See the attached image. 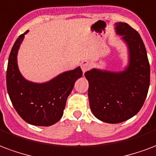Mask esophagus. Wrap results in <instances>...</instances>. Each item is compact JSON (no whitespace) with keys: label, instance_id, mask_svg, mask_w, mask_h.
<instances>
[{"label":"esophagus","instance_id":"34e87169","mask_svg":"<svg viewBox=\"0 0 156 156\" xmlns=\"http://www.w3.org/2000/svg\"><path fill=\"white\" fill-rule=\"evenodd\" d=\"M90 68H91V63H90L88 61L84 60L82 62L81 69H82V70H83V72L85 73L86 71H87V70H88Z\"/></svg>","mask_w":156,"mask_h":156}]
</instances>
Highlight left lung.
I'll return each instance as SVG.
<instances>
[{"label":"left lung","instance_id":"1","mask_svg":"<svg viewBox=\"0 0 156 156\" xmlns=\"http://www.w3.org/2000/svg\"><path fill=\"white\" fill-rule=\"evenodd\" d=\"M115 25L116 34L127 45V67L121 72L93 69L85 73L92 112L101 122L112 124L125 122L140 110L150 86V63L139 33L126 23Z\"/></svg>","mask_w":156,"mask_h":156}]
</instances>
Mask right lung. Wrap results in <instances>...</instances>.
Instances as JSON below:
<instances>
[{"mask_svg": "<svg viewBox=\"0 0 156 156\" xmlns=\"http://www.w3.org/2000/svg\"><path fill=\"white\" fill-rule=\"evenodd\" d=\"M27 32L18 37L10 51L6 71L7 92L14 108L24 121L31 125L49 126L62 117L67 98L83 72L78 67L43 83L26 80L20 73L17 54Z\"/></svg>", "mask_w": 156, "mask_h": 156, "instance_id": "add662e5", "label": "right lung"}]
</instances>
